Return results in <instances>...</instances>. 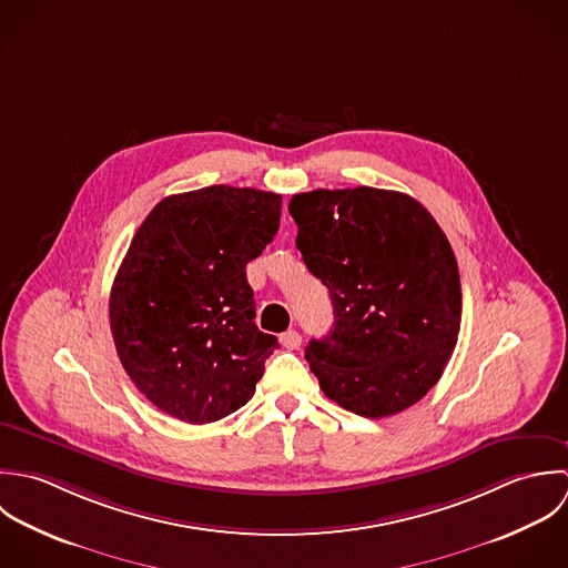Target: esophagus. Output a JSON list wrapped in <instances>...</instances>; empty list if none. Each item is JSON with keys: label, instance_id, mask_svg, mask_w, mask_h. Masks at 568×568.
I'll return each mask as SVG.
<instances>
[{"label": "esophagus", "instance_id": "34e87169", "mask_svg": "<svg viewBox=\"0 0 568 568\" xmlns=\"http://www.w3.org/2000/svg\"><path fill=\"white\" fill-rule=\"evenodd\" d=\"M281 344H283L285 348H290V351H296V348L303 344V336H301L298 332L290 329V332L281 334Z\"/></svg>", "mask_w": 568, "mask_h": 568}]
</instances>
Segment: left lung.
Segmentation results:
<instances>
[{"instance_id":"1","label":"left lung","mask_w":568,"mask_h":568,"mask_svg":"<svg viewBox=\"0 0 568 568\" xmlns=\"http://www.w3.org/2000/svg\"><path fill=\"white\" fill-rule=\"evenodd\" d=\"M290 215L334 305V329L305 348L323 393L371 419L417 404L460 329V278L444 230L410 195L371 186L294 195Z\"/></svg>"}]
</instances>
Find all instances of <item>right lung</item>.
Segmentation results:
<instances>
[{
	"label": "right lung",
	"mask_w": 568,
	"mask_h": 568,
	"mask_svg": "<svg viewBox=\"0 0 568 568\" xmlns=\"http://www.w3.org/2000/svg\"><path fill=\"white\" fill-rule=\"evenodd\" d=\"M276 193L209 186L164 197L118 267L110 325L138 390L186 424H211L254 395L278 346L254 325L245 265L274 239Z\"/></svg>",
	"instance_id": "add662e5"
}]
</instances>
